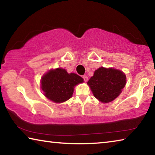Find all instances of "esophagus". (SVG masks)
I'll list each match as a JSON object with an SVG mask.
<instances>
[{
    "instance_id": "1",
    "label": "esophagus",
    "mask_w": 155,
    "mask_h": 155,
    "mask_svg": "<svg viewBox=\"0 0 155 155\" xmlns=\"http://www.w3.org/2000/svg\"><path fill=\"white\" fill-rule=\"evenodd\" d=\"M83 78L84 81H85V82H87V80H88V77H87V76H86V75H83Z\"/></svg>"
}]
</instances>
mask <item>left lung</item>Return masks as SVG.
I'll list each match as a JSON object with an SVG mask.
<instances>
[{"instance_id": "1", "label": "left lung", "mask_w": 155, "mask_h": 155, "mask_svg": "<svg viewBox=\"0 0 155 155\" xmlns=\"http://www.w3.org/2000/svg\"><path fill=\"white\" fill-rule=\"evenodd\" d=\"M127 83V77L121 70L113 68L101 67L94 71L87 81L95 98L108 103L118 97Z\"/></svg>"}]
</instances>
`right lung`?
<instances>
[{
    "label": "right lung",
    "instance_id": "add662e5",
    "mask_svg": "<svg viewBox=\"0 0 155 155\" xmlns=\"http://www.w3.org/2000/svg\"><path fill=\"white\" fill-rule=\"evenodd\" d=\"M84 82L75 73H68L61 68L51 69L41 78L44 95L55 103H61L72 98L76 85Z\"/></svg>",
    "mask_w": 155,
    "mask_h": 155
}]
</instances>
